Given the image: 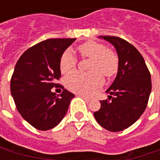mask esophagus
Wrapping results in <instances>:
<instances>
[{
  "mask_svg": "<svg viewBox=\"0 0 160 160\" xmlns=\"http://www.w3.org/2000/svg\"><path fill=\"white\" fill-rule=\"evenodd\" d=\"M80 97L82 98H83V99H85V100L87 101V102H89V101L91 100V99H90V98H89L86 97V96H83V95H80Z\"/></svg>",
  "mask_w": 160,
  "mask_h": 160,
  "instance_id": "esophagus-1",
  "label": "esophagus"
}]
</instances>
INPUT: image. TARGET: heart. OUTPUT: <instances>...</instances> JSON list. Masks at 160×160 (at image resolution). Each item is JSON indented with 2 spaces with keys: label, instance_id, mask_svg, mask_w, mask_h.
Masks as SVG:
<instances>
[{
  "label": "heart",
  "instance_id": "b5f03b06",
  "mask_svg": "<svg viewBox=\"0 0 160 160\" xmlns=\"http://www.w3.org/2000/svg\"><path fill=\"white\" fill-rule=\"evenodd\" d=\"M78 51L82 58H89L87 73L74 71L69 73L64 80L68 89L77 93L88 95L104 82L103 76L111 77L118 69V56L112 49H107L106 45L95 41H88L78 46ZM77 65L76 56L67 50L60 58V71L65 74L74 69Z\"/></svg>",
  "mask_w": 160,
  "mask_h": 160
}]
</instances>
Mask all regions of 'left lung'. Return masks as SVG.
I'll return each mask as SVG.
<instances>
[{"label": "left lung", "instance_id": "left-lung-1", "mask_svg": "<svg viewBox=\"0 0 160 160\" xmlns=\"http://www.w3.org/2000/svg\"><path fill=\"white\" fill-rule=\"evenodd\" d=\"M112 43L118 55V72L106 91L108 99L93 113L101 126L112 132L126 129L147 108L152 90L151 74L144 58L130 42L115 36L100 37Z\"/></svg>", "mask_w": 160, "mask_h": 160}]
</instances>
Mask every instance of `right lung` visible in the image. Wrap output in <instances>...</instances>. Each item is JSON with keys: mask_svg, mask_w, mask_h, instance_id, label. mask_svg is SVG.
<instances>
[{"mask_svg": "<svg viewBox=\"0 0 160 160\" xmlns=\"http://www.w3.org/2000/svg\"><path fill=\"white\" fill-rule=\"evenodd\" d=\"M75 38H50L26 49L16 63L11 93L25 120L38 130H49L62 120L74 97L60 84V58ZM53 87H62L56 96Z\"/></svg>", "mask_w": 160, "mask_h": 160, "instance_id": "add662e5", "label": "right lung"}]
</instances>
